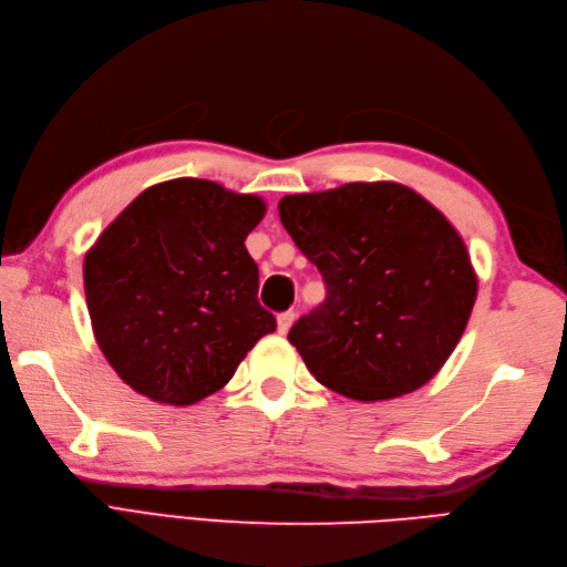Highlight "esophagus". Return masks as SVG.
Listing matches in <instances>:
<instances>
[{
  "mask_svg": "<svg viewBox=\"0 0 567 567\" xmlns=\"http://www.w3.org/2000/svg\"><path fill=\"white\" fill-rule=\"evenodd\" d=\"M293 321H296V312H284V315H279V319H277V326H279V333H288V329L290 326H293Z\"/></svg>",
  "mask_w": 567,
  "mask_h": 567,
  "instance_id": "34e87169",
  "label": "esophagus"
}]
</instances>
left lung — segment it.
<instances>
[{"label":"left lung","instance_id":"8db88e82","mask_svg":"<svg viewBox=\"0 0 567 567\" xmlns=\"http://www.w3.org/2000/svg\"><path fill=\"white\" fill-rule=\"evenodd\" d=\"M326 300L288 333L315 379L375 402L425 385L461 340L477 277L458 231L398 182H352L279 200Z\"/></svg>","mask_w":567,"mask_h":567}]
</instances>
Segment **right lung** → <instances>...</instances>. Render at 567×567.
<instances>
[{"label":"right lung","mask_w":567,"mask_h":567,"mask_svg":"<svg viewBox=\"0 0 567 567\" xmlns=\"http://www.w3.org/2000/svg\"><path fill=\"white\" fill-rule=\"evenodd\" d=\"M260 196L179 177L148 186L84 255L94 338L132 390L173 406L225 388L277 319L246 236Z\"/></svg>","instance_id":"right-lung-1"}]
</instances>
